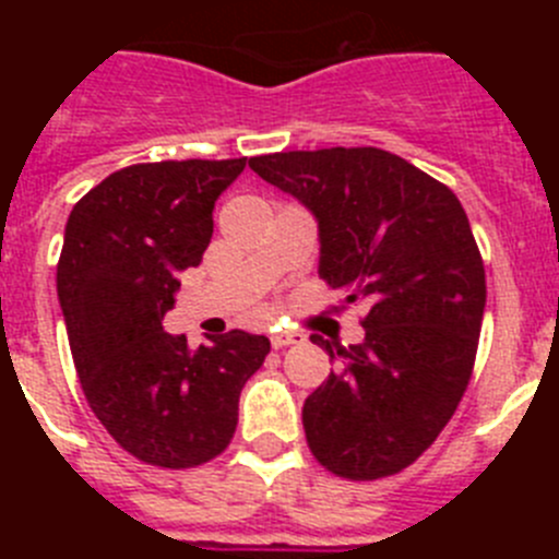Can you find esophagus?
Segmentation results:
<instances>
[{
    "mask_svg": "<svg viewBox=\"0 0 559 559\" xmlns=\"http://www.w3.org/2000/svg\"><path fill=\"white\" fill-rule=\"evenodd\" d=\"M299 341H302V335L296 333H271V347L274 349L290 347V344H299Z\"/></svg>",
    "mask_w": 559,
    "mask_h": 559,
    "instance_id": "34e87169",
    "label": "esophagus"
}]
</instances>
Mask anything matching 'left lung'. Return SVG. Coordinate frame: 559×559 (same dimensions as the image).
Returning <instances> with one entry per match:
<instances>
[{
    "label": "left lung",
    "instance_id": "left-lung-1",
    "mask_svg": "<svg viewBox=\"0 0 559 559\" xmlns=\"http://www.w3.org/2000/svg\"><path fill=\"white\" fill-rule=\"evenodd\" d=\"M249 167L313 212L319 276L367 308L360 344L310 335L338 358L305 400L310 453L349 481L394 476L433 445L471 383L487 302L471 221L451 187L380 147L269 153Z\"/></svg>",
    "mask_w": 559,
    "mask_h": 559
}]
</instances>
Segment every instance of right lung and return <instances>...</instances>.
I'll return each mask as SVG.
<instances>
[{
    "label": "right lung",
    "mask_w": 559,
    "mask_h": 559,
    "mask_svg": "<svg viewBox=\"0 0 559 559\" xmlns=\"http://www.w3.org/2000/svg\"><path fill=\"white\" fill-rule=\"evenodd\" d=\"M246 159L147 162L111 173L72 206L58 299L88 406L140 462L185 471L235 437L237 400L271 353L229 330L192 349L162 328L179 271L212 240V210Z\"/></svg>",
    "instance_id": "obj_1"
}]
</instances>
